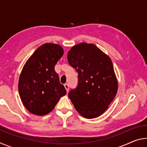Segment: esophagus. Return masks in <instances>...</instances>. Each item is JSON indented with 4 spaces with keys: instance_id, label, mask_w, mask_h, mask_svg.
Returning a JSON list of instances; mask_svg holds the SVG:
<instances>
[{
    "instance_id": "obj_1",
    "label": "esophagus",
    "mask_w": 147,
    "mask_h": 147,
    "mask_svg": "<svg viewBox=\"0 0 147 147\" xmlns=\"http://www.w3.org/2000/svg\"><path fill=\"white\" fill-rule=\"evenodd\" d=\"M64 87H65V88L67 92H68L69 90V86L68 84H64Z\"/></svg>"
}]
</instances>
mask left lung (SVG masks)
Listing matches in <instances>:
<instances>
[{"instance_id":"1","label":"left lung","mask_w":147,"mask_h":147,"mask_svg":"<svg viewBox=\"0 0 147 147\" xmlns=\"http://www.w3.org/2000/svg\"><path fill=\"white\" fill-rule=\"evenodd\" d=\"M67 59L78 74V87L69 92V98L84 117H98L117 93L118 82L111 59L96 45L87 43L72 47Z\"/></svg>"}]
</instances>
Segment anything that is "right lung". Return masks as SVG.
I'll use <instances>...</instances> for the list:
<instances>
[{"label": "right lung", "instance_id": "add662e5", "mask_svg": "<svg viewBox=\"0 0 147 147\" xmlns=\"http://www.w3.org/2000/svg\"><path fill=\"white\" fill-rule=\"evenodd\" d=\"M63 54V49L59 45L45 43L24 64L19 79V93L23 105L31 113L47 115L67 93L54 70Z\"/></svg>", "mask_w": 147, "mask_h": 147}]
</instances>
